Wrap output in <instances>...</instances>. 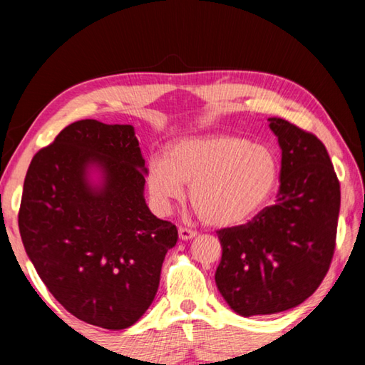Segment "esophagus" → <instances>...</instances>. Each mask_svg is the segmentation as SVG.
<instances>
[{
	"mask_svg": "<svg viewBox=\"0 0 365 365\" xmlns=\"http://www.w3.org/2000/svg\"><path fill=\"white\" fill-rule=\"evenodd\" d=\"M178 237H180V240H183V242H188V240L196 237V232L187 227H180L178 228Z\"/></svg>",
	"mask_w": 365,
	"mask_h": 365,
	"instance_id": "esophagus-1",
	"label": "esophagus"
}]
</instances>
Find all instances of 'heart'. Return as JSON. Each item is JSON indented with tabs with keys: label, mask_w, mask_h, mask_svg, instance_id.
Listing matches in <instances>:
<instances>
[{
	"label": "heart",
	"mask_w": 365,
	"mask_h": 365,
	"mask_svg": "<svg viewBox=\"0 0 365 365\" xmlns=\"http://www.w3.org/2000/svg\"><path fill=\"white\" fill-rule=\"evenodd\" d=\"M279 180V163L267 146L230 135L185 138L148 168V190L160 211L185 197L200 217L215 227L238 225L269 200Z\"/></svg>",
	"instance_id": "b5f03b06"
}]
</instances>
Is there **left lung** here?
I'll return each mask as SVG.
<instances>
[{
    "instance_id": "8db88e82",
    "label": "left lung",
    "mask_w": 365,
    "mask_h": 365,
    "mask_svg": "<svg viewBox=\"0 0 365 365\" xmlns=\"http://www.w3.org/2000/svg\"><path fill=\"white\" fill-rule=\"evenodd\" d=\"M282 148L275 205L248 224L217 230L215 283L243 317L277 314L306 301L325 279L336 245L339 182L316 135L280 117L267 119Z\"/></svg>"
}]
</instances>
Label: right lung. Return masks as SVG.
<instances>
[{"label":"right lung","mask_w":365,"mask_h":365,"mask_svg":"<svg viewBox=\"0 0 365 365\" xmlns=\"http://www.w3.org/2000/svg\"><path fill=\"white\" fill-rule=\"evenodd\" d=\"M100 168L101 184L88 170ZM145 159L132 125H67L29 165L19 209L24 248L72 316L122 330L156 296L177 227L146 206Z\"/></svg>","instance_id":"right-lung-1"}]
</instances>
